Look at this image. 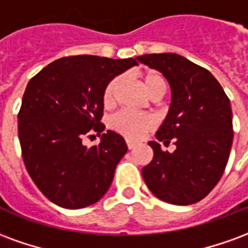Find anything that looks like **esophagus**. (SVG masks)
<instances>
[{"label": "esophagus", "mask_w": 248, "mask_h": 248, "mask_svg": "<svg viewBox=\"0 0 248 248\" xmlns=\"http://www.w3.org/2000/svg\"><path fill=\"white\" fill-rule=\"evenodd\" d=\"M135 146H137V143H134V142H131V140H127V147H129V150H133Z\"/></svg>", "instance_id": "obj_1"}]
</instances>
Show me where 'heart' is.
Segmentation results:
<instances>
[{
    "mask_svg": "<svg viewBox=\"0 0 248 248\" xmlns=\"http://www.w3.org/2000/svg\"><path fill=\"white\" fill-rule=\"evenodd\" d=\"M122 82H124V77L117 76L106 85L102 97L103 105L106 108H111L115 105ZM143 83H145L147 92L150 93L153 97H159L165 90V81L161 74H158L156 71H147L143 76ZM110 126L114 131L124 135L127 140H140V138L145 137L146 133L154 129L155 119L150 114L122 110L111 118Z\"/></svg>",
    "mask_w": 248,
    "mask_h": 248,
    "instance_id": "b5f03b06",
    "label": "heart"
}]
</instances>
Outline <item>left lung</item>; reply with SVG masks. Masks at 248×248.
Returning <instances> with one entry per match:
<instances>
[{
    "mask_svg": "<svg viewBox=\"0 0 248 248\" xmlns=\"http://www.w3.org/2000/svg\"><path fill=\"white\" fill-rule=\"evenodd\" d=\"M138 61L159 70L171 86V105L156 140L174 153L149 142L153 161L142 169L150 191L178 206L199 202L223 175L232 145V113L229 97L202 66L174 53L145 54Z\"/></svg>",
    "mask_w": 248,
    "mask_h": 248,
    "instance_id": "obj_1",
    "label": "left lung"
}]
</instances>
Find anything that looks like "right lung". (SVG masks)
I'll return each mask as SVG.
<instances>
[{
  "mask_svg": "<svg viewBox=\"0 0 248 248\" xmlns=\"http://www.w3.org/2000/svg\"><path fill=\"white\" fill-rule=\"evenodd\" d=\"M135 60L63 57L28 83L18 113L22 159L53 203L83 208L108 190L127 146L111 130L103 133V90L114 77L138 65ZM93 134L101 135V142L86 148L81 140Z\"/></svg>",
  "mask_w": 248,
  "mask_h": 248,
  "instance_id": "obj_1",
  "label": "right lung"
}]
</instances>
